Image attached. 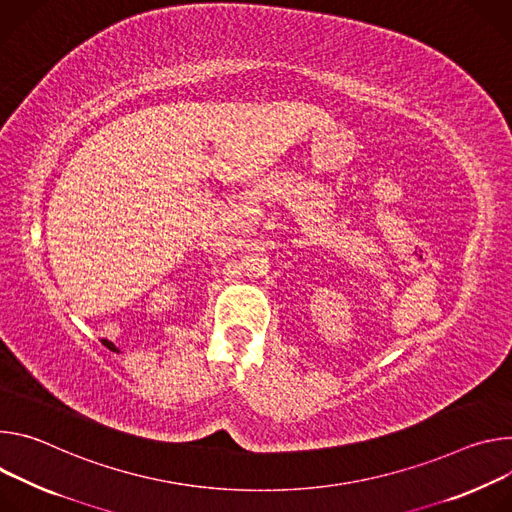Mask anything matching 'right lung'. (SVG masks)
I'll return each mask as SVG.
<instances>
[{"instance_id": "obj_1", "label": "right lung", "mask_w": 512, "mask_h": 512, "mask_svg": "<svg viewBox=\"0 0 512 512\" xmlns=\"http://www.w3.org/2000/svg\"><path fill=\"white\" fill-rule=\"evenodd\" d=\"M103 346H107L109 350H116V346H113L111 342H107V339H103Z\"/></svg>"}]
</instances>
